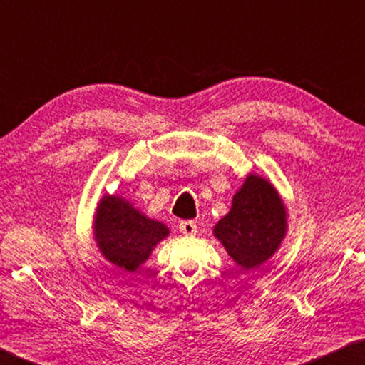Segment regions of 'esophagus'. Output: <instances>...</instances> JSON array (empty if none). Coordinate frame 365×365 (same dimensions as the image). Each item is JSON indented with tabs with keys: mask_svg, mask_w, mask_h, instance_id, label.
Listing matches in <instances>:
<instances>
[{
	"mask_svg": "<svg viewBox=\"0 0 365 365\" xmlns=\"http://www.w3.org/2000/svg\"><path fill=\"white\" fill-rule=\"evenodd\" d=\"M178 230L185 235H195L197 231V226L192 220H183L180 221V225H178Z\"/></svg>",
	"mask_w": 365,
	"mask_h": 365,
	"instance_id": "34e87169",
	"label": "esophagus"
}]
</instances>
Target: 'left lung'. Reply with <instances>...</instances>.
Masks as SVG:
<instances>
[{
    "mask_svg": "<svg viewBox=\"0 0 365 365\" xmlns=\"http://www.w3.org/2000/svg\"><path fill=\"white\" fill-rule=\"evenodd\" d=\"M242 269H256L272 256L287 232V212L267 180L248 175L232 207L213 230Z\"/></svg>",
    "mask_w": 365,
    "mask_h": 365,
    "instance_id": "1",
    "label": "left lung"
}]
</instances>
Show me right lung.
Instances as JSON below:
<instances>
[{
	"label": "right lung",
	"instance_id": "1",
	"mask_svg": "<svg viewBox=\"0 0 365 365\" xmlns=\"http://www.w3.org/2000/svg\"><path fill=\"white\" fill-rule=\"evenodd\" d=\"M168 234L163 223L144 217L121 197L106 196L99 202L95 220L98 247L106 259L121 269H138Z\"/></svg>",
	"mask_w": 365,
	"mask_h": 365
}]
</instances>
